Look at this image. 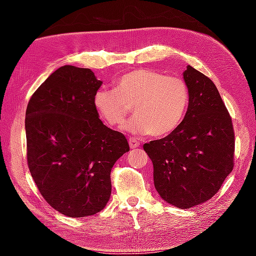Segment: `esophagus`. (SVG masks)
Listing matches in <instances>:
<instances>
[{
    "label": "esophagus",
    "instance_id": "1",
    "mask_svg": "<svg viewBox=\"0 0 256 256\" xmlns=\"http://www.w3.org/2000/svg\"><path fill=\"white\" fill-rule=\"evenodd\" d=\"M128 142H130V146H131L132 149H136L138 146H140V142H138L136 138H130Z\"/></svg>",
    "mask_w": 256,
    "mask_h": 256
}]
</instances>
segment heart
Segmentation results:
<instances>
[{"label": "heart", "instance_id": "b5f03b06", "mask_svg": "<svg viewBox=\"0 0 256 256\" xmlns=\"http://www.w3.org/2000/svg\"><path fill=\"white\" fill-rule=\"evenodd\" d=\"M190 99V86L184 79L140 68L120 76L115 89L96 90L92 102L99 116L112 126L122 125L133 108L136 115L124 125L126 131L164 136L183 122Z\"/></svg>", "mask_w": 256, "mask_h": 256}]
</instances>
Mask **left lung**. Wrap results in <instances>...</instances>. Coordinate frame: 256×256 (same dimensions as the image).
I'll use <instances>...</instances> for the list:
<instances>
[{
  "label": "left lung",
  "instance_id": "left-lung-1",
  "mask_svg": "<svg viewBox=\"0 0 256 256\" xmlns=\"http://www.w3.org/2000/svg\"><path fill=\"white\" fill-rule=\"evenodd\" d=\"M190 99L174 132L144 144L154 164V188L180 209L214 196L234 168L235 132L232 116L211 79L192 66L184 72Z\"/></svg>",
  "mask_w": 256,
  "mask_h": 256
}]
</instances>
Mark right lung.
Wrapping results in <instances>:
<instances>
[{
    "mask_svg": "<svg viewBox=\"0 0 256 256\" xmlns=\"http://www.w3.org/2000/svg\"><path fill=\"white\" fill-rule=\"evenodd\" d=\"M102 84L90 68L64 66L32 94L26 110L30 174L45 201L72 218L106 206L112 168L130 150L124 134L99 120L92 99Z\"/></svg>",
    "mask_w": 256,
    "mask_h": 256,
    "instance_id": "add662e5",
    "label": "right lung"
}]
</instances>
